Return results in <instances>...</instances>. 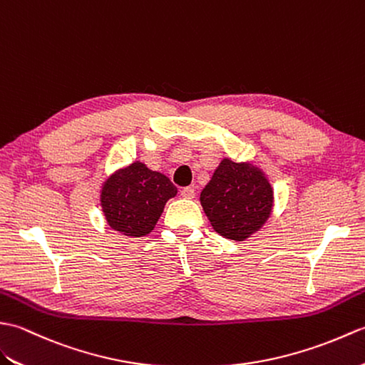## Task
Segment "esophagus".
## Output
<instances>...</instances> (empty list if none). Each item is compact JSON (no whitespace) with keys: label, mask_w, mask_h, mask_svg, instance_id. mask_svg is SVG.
Segmentation results:
<instances>
[{"label":"esophagus","mask_w":365,"mask_h":365,"mask_svg":"<svg viewBox=\"0 0 365 365\" xmlns=\"http://www.w3.org/2000/svg\"><path fill=\"white\" fill-rule=\"evenodd\" d=\"M181 197L187 198V200L195 198V189H193V187H184V189L181 190Z\"/></svg>","instance_id":"1"}]
</instances>
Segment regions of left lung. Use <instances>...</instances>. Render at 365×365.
Returning a JSON list of instances; mask_svg holds the SVG:
<instances>
[{"mask_svg":"<svg viewBox=\"0 0 365 365\" xmlns=\"http://www.w3.org/2000/svg\"><path fill=\"white\" fill-rule=\"evenodd\" d=\"M200 203L217 234L244 242L270 218L274 193L262 168L223 158L201 190Z\"/></svg>","mask_w":365,"mask_h":365,"instance_id":"1","label":"left lung"}]
</instances>
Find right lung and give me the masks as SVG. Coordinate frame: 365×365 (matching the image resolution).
I'll list each match as a JSON object with an SVG mask.
<instances>
[{
	"label": "right lung",
	"mask_w": 365,
	"mask_h": 365,
	"mask_svg": "<svg viewBox=\"0 0 365 365\" xmlns=\"http://www.w3.org/2000/svg\"><path fill=\"white\" fill-rule=\"evenodd\" d=\"M178 189L168 176L135 160L115 170L103 181L100 206L110 230L126 237L150 234Z\"/></svg>",
	"instance_id": "right-lung-1"
}]
</instances>
